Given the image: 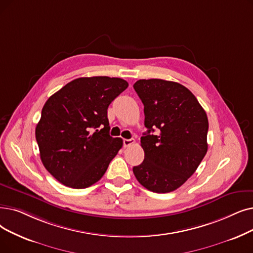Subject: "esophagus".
<instances>
[{"label":"esophagus","instance_id":"obj_1","mask_svg":"<svg viewBox=\"0 0 253 253\" xmlns=\"http://www.w3.org/2000/svg\"><path fill=\"white\" fill-rule=\"evenodd\" d=\"M134 144V139L133 138H129V139H126V138H124L123 139V146L126 148V147H129V146H131V145H133Z\"/></svg>","mask_w":253,"mask_h":253}]
</instances>
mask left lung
Wrapping results in <instances>:
<instances>
[{
  "label": "left lung",
  "mask_w": 253,
  "mask_h": 253,
  "mask_svg": "<svg viewBox=\"0 0 253 253\" xmlns=\"http://www.w3.org/2000/svg\"><path fill=\"white\" fill-rule=\"evenodd\" d=\"M133 87L144 104L148 129L140 137L145 159L133 168V173L150 191H173L191 177L206 155L207 114L195 96L178 83L139 80ZM156 127L157 136L152 134Z\"/></svg>",
  "instance_id": "obj_1"
}]
</instances>
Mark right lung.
Masks as SVG:
<instances>
[{
  "label": "right lung",
  "instance_id": "obj_1",
  "mask_svg": "<svg viewBox=\"0 0 253 253\" xmlns=\"http://www.w3.org/2000/svg\"><path fill=\"white\" fill-rule=\"evenodd\" d=\"M128 83L119 78L76 79L51 95L35 130L43 166L70 188L99 181L123 146L108 134V105Z\"/></svg>",
  "mask_w": 253,
  "mask_h": 253
}]
</instances>
